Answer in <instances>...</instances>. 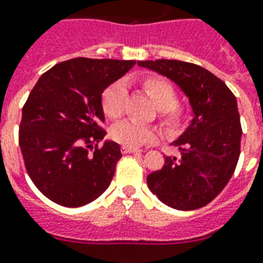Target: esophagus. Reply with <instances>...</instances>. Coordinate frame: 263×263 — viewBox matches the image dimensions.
<instances>
[{
    "instance_id": "esophagus-1",
    "label": "esophagus",
    "mask_w": 263,
    "mask_h": 263,
    "mask_svg": "<svg viewBox=\"0 0 263 263\" xmlns=\"http://www.w3.org/2000/svg\"><path fill=\"white\" fill-rule=\"evenodd\" d=\"M122 153H134V152H142L141 149H137V148H133V146H126L123 145L121 148Z\"/></svg>"
}]
</instances>
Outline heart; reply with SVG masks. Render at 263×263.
<instances>
[{"label": "heart", "mask_w": 263, "mask_h": 263, "mask_svg": "<svg viewBox=\"0 0 263 263\" xmlns=\"http://www.w3.org/2000/svg\"><path fill=\"white\" fill-rule=\"evenodd\" d=\"M144 87L155 99L160 108V121L168 130L179 129L187 118L189 111L184 106L178 104V93L172 84L161 77H148L144 80ZM127 96V85L123 80H118L103 91V110L110 118L117 119L125 111ZM111 137L126 146H140L149 144L156 137V130L152 126L140 122L125 119L115 123L110 130Z\"/></svg>", "instance_id": "b5f03b06"}]
</instances>
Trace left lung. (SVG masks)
Returning <instances> with one entry per match:
<instances>
[{
  "mask_svg": "<svg viewBox=\"0 0 263 263\" xmlns=\"http://www.w3.org/2000/svg\"><path fill=\"white\" fill-rule=\"evenodd\" d=\"M172 80L186 93L194 112L186 132L172 142L180 157L167 156L149 174V190L178 211H194L213 201L234 175L240 155L241 126L236 98L206 69L176 60L138 61Z\"/></svg>",
  "mask_w": 263,
  "mask_h": 263,
  "instance_id": "left-lung-1",
  "label": "left lung"
}]
</instances>
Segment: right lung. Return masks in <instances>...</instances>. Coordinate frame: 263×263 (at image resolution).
<instances>
[{"label":"right lung","instance_id":"obj_1","mask_svg":"<svg viewBox=\"0 0 263 263\" xmlns=\"http://www.w3.org/2000/svg\"><path fill=\"white\" fill-rule=\"evenodd\" d=\"M136 61L73 58L41 76L29 93L18 144L42 194L66 208L95 201L110 186L121 148L106 141L102 93Z\"/></svg>","mask_w":263,"mask_h":263}]
</instances>
